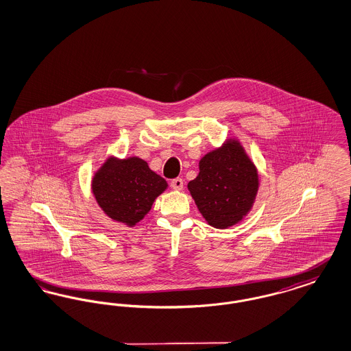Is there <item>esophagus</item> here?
<instances>
[{
  "label": "esophagus",
  "mask_w": 351,
  "mask_h": 351,
  "mask_svg": "<svg viewBox=\"0 0 351 351\" xmlns=\"http://www.w3.org/2000/svg\"><path fill=\"white\" fill-rule=\"evenodd\" d=\"M171 186H172L175 191H182L184 186L183 179H180V178L173 179V180L171 182Z\"/></svg>",
  "instance_id": "1"
}]
</instances>
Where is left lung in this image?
Segmentation results:
<instances>
[{"instance_id": "left-lung-1", "label": "left lung", "mask_w": 351, "mask_h": 351, "mask_svg": "<svg viewBox=\"0 0 351 351\" xmlns=\"http://www.w3.org/2000/svg\"><path fill=\"white\" fill-rule=\"evenodd\" d=\"M259 189L256 166L237 138L205 154L188 191L205 221L228 229L250 213Z\"/></svg>"}]
</instances>
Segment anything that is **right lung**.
Segmentation results:
<instances>
[{
  "mask_svg": "<svg viewBox=\"0 0 351 351\" xmlns=\"http://www.w3.org/2000/svg\"><path fill=\"white\" fill-rule=\"evenodd\" d=\"M92 193L102 212L113 221L135 226L168 188L160 175L138 156H108L92 178Z\"/></svg>",
  "mask_w": 351,
  "mask_h": 351,
  "instance_id": "obj_1",
  "label": "right lung"
}]
</instances>
